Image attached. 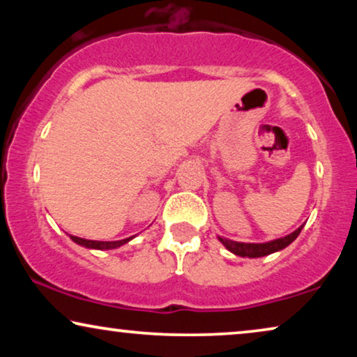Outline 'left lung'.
Returning <instances> with one entry per match:
<instances>
[{
	"label": "left lung",
	"mask_w": 357,
	"mask_h": 357,
	"mask_svg": "<svg viewBox=\"0 0 357 357\" xmlns=\"http://www.w3.org/2000/svg\"><path fill=\"white\" fill-rule=\"evenodd\" d=\"M302 227H304V224H302L301 227H297L294 232L287 234V236H284V237L275 238V241L263 242V243L236 242V241H231V238H226V237H221V236H218V238H219V242H221L229 252L234 253V255L243 257V258H260V257L271 255V253L280 252V250H282V248H286L287 245H291V243L297 238V236L301 234Z\"/></svg>",
	"instance_id": "1"
}]
</instances>
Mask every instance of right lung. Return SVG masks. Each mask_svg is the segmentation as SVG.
<instances>
[{
  "instance_id": "right-lung-1",
  "label": "right lung",
  "mask_w": 357,
  "mask_h": 357,
  "mask_svg": "<svg viewBox=\"0 0 357 357\" xmlns=\"http://www.w3.org/2000/svg\"><path fill=\"white\" fill-rule=\"evenodd\" d=\"M70 238L73 242H76L77 245L86 247V248H94V250H114V248H119L121 245H125V243H128L131 238H135V236L128 237V238H121V241H114V242L87 241V238H81V237H76V236H70Z\"/></svg>"
}]
</instances>
